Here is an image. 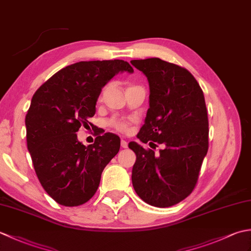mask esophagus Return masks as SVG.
<instances>
[{"instance_id": "esophagus-1", "label": "esophagus", "mask_w": 251, "mask_h": 251, "mask_svg": "<svg viewBox=\"0 0 251 251\" xmlns=\"http://www.w3.org/2000/svg\"><path fill=\"white\" fill-rule=\"evenodd\" d=\"M121 147H122V148H124V149H126L127 147H128V142L125 141V140H122V141H121Z\"/></svg>"}]
</instances>
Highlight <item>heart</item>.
<instances>
[{"instance_id":"heart-1","label":"heart","mask_w":251,"mask_h":251,"mask_svg":"<svg viewBox=\"0 0 251 251\" xmlns=\"http://www.w3.org/2000/svg\"><path fill=\"white\" fill-rule=\"evenodd\" d=\"M104 90H105V88H103L102 92H101V94L99 96V99L102 98V95L104 93ZM130 124H131V121L123 120V119H116V117H114V119H112L109 122L110 127H112V128L116 130L117 132H121V134H127V132H128L129 129H130Z\"/></svg>"}]
</instances>
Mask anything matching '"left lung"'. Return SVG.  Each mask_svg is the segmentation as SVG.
Here are the masks:
<instances>
[{"label": "left lung", "mask_w": 251, "mask_h": 251, "mask_svg": "<svg viewBox=\"0 0 251 251\" xmlns=\"http://www.w3.org/2000/svg\"><path fill=\"white\" fill-rule=\"evenodd\" d=\"M148 78L150 108L137 137L163 149L156 154L137 142L131 181L138 196L155 207H170L188 197L208 151V116L204 94L186 70L159 58L131 60Z\"/></svg>", "instance_id": "obj_1"}]
</instances>
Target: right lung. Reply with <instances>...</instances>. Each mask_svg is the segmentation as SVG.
Wrapping results in <instances>:
<instances>
[{
    "label": "right lung",
    "instance_id": "right-lung-1",
    "mask_svg": "<svg viewBox=\"0 0 251 251\" xmlns=\"http://www.w3.org/2000/svg\"><path fill=\"white\" fill-rule=\"evenodd\" d=\"M132 73L124 60L79 61L61 69L36 90L25 115L26 146L43 189L58 204L73 207L97 191L104 167L120 151V138L99 135L85 147L75 134L92 125L101 89L120 72Z\"/></svg>",
    "mask_w": 251,
    "mask_h": 251
}]
</instances>
